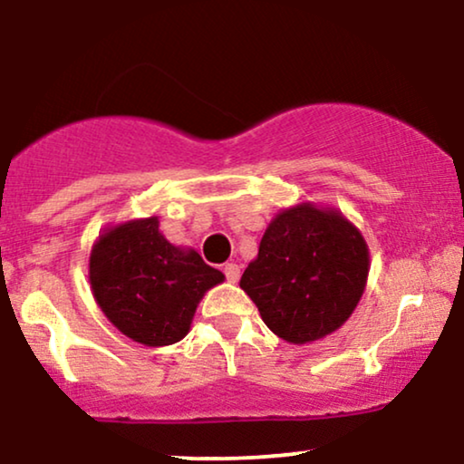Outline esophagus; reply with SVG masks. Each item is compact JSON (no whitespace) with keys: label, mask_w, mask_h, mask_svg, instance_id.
I'll list each match as a JSON object with an SVG mask.
<instances>
[{"label":"esophagus","mask_w":464,"mask_h":464,"mask_svg":"<svg viewBox=\"0 0 464 464\" xmlns=\"http://www.w3.org/2000/svg\"><path fill=\"white\" fill-rule=\"evenodd\" d=\"M222 271H225L228 282H237L239 274H242V269H239V265H236V263H227L225 269H222Z\"/></svg>","instance_id":"1"}]
</instances>
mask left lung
<instances>
[{
	"instance_id": "left-lung-1",
	"label": "left lung",
	"mask_w": 464,
	"mask_h": 464,
	"mask_svg": "<svg viewBox=\"0 0 464 464\" xmlns=\"http://www.w3.org/2000/svg\"><path fill=\"white\" fill-rule=\"evenodd\" d=\"M367 276L361 231L337 209L299 203L269 222L239 286L277 337L310 343L352 316Z\"/></svg>"
}]
</instances>
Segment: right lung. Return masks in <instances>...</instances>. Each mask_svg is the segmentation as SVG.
Instances as JSON below:
<instances>
[{
  "label": "right lung",
  "mask_w": 464,
  "mask_h": 464,
  "mask_svg": "<svg viewBox=\"0 0 464 464\" xmlns=\"http://www.w3.org/2000/svg\"><path fill=\"white\" fill-rule=\"evenodd\" d=\"M89 280L97 305L122 335L159 348L187 335L203 295L225 276L195 250L169 244L150 216L99 236Z\"/></svg>",
  "instance_id": "1"
}]
</instances>
